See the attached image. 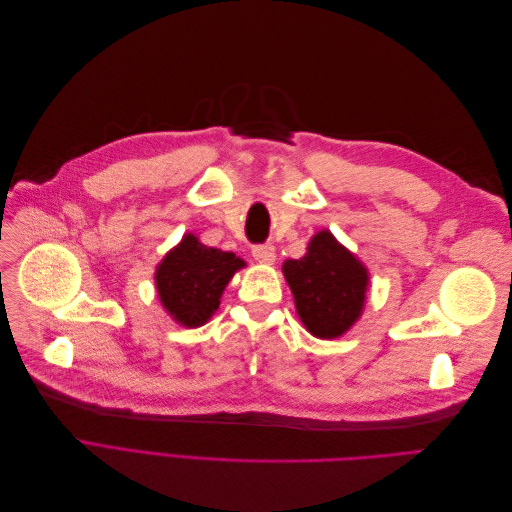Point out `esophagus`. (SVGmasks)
Segmentation results:
<instances>
[{"mask_svg": "<svg viewBox=\"0 0 512 512\" xmlns=\"http://www.w3.org/2000/svg\"><path fill=\"white\" fill-rule=\"evenodd\" d=\"M252 256L262 262V265H273L275 262V247L271 243H262L252 247Z\"/></svg>", "mask_w": 512, "mask_h": 512, "instance_id": "esophagus-1", "label": "esophagus"}]
</instances>
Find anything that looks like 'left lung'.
Returning a JSON list of instances; mask_svg holds the SVG:
<instances>
[{"label":"left lung","mask_w":512,"mask_h":512,"mask_svg":"<svg viewBox=\"0 0 512 512\" xmlns=\"http://www.w3.org/2000/svg\"><path fill=\"white\" fill-rule=\"evenodd\" d=\"M284 277L305 329L320 339L344 335L363 312L369 273L329 230L307 243V254L284 262Z\"/></svg>","instance_id":"obj_1"}]
</instances>
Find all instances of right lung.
<instances>
[{
	"mask_svg": "<svg viewBox=\"0 0 512 512\" xmlns=\"http://www.w3.org/2000/svg\"><path fill=\"white\" fill-rule=\"evenodd\" d=\"M241 267L245 262L239 256L207 247L194 235H185L158 265L160 303L183 327H203L220 307L230 277Z\"/></svg>",
	"mask_w": 512,
	"mask_h": 512,
	"instance_id": "1",
	"label": "right lung"
}]
</instances>
